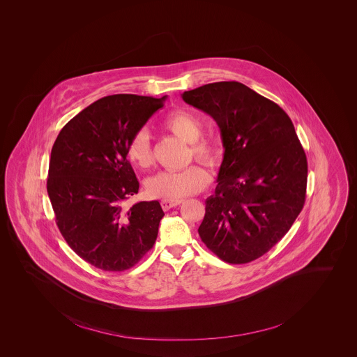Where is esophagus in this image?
<instances>
[{"label":"esophagus","instance_id":"obj_1","mask_svg":"<svg viewBox=\"0 0 357 357\" xmlns=\"http://www.w3.org/2000/svg\"><path fill=\"white\" fill-rule=\"evenodd\" d=\"M183 200H169V199H163L161 202V206H162L165 211H169L172 208H175L176 206H179Z\"/></svg>","mask_w":357,"mask_h":357}]
</instances>
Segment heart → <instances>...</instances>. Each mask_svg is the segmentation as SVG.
<instances>
[{
	"label": "heart",
	"mask_w": 357,
	"mask_h": 357,
	"mask_svg": "<svg viewBox=\"0 0 357 357\" xmlns=\"http://www.w3.org/2000/svg\"><path fill=\"white\" fill-rule=\"evenodd\" d=\"M163 127L188 142L196 160L209 166H216L221 161V149L215 141L202 136V121L190 111L179 109L170 114L163 120ZM127 157L140 169L151 166L153 153L148 130H140L132 136L127 146ZM209 181V174L204 167L192 165L183 170L153 175L146 182V190L154 197L178 200L204 190Z\"/></svg>",
	"instance_id": "heart-1"
}]
</instances>
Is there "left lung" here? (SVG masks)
<instances>
[{
  "label": "left lung",
  "mask_w": 357,
  "mask_h": 357,
  "mask_svg": "<svg viewBox=\"0 0 357 357\" xmlns=\"http://www.w3.org/2000/svg\"><path fill=\"white\" fill-rule=\"evenodd\" d=\"M220 128L224 160L199 236L220 259H258L284 237L305 203L307 162L292 120L250 87L222 81L182 94Z\"/></svg>",
  "instance_id": "1"
}]
</instances>
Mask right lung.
Wrapping results in <instances>:
<instances>
[{"label": "right lung", "mask_w": 357, "mask_h": 357, "mask_svg": "<svg viewBox=\"0 0 357 357\" xmlns=\"http://www.w3.org/2000/svg\"><path fill=\"white\" fill-rule=\"evenodd\" d=\"M166 97L115 94L69 120L54 141L47 191L56 224L78 257L103 271L128 270L153 248L165 216L139 192L127 146Z\"/></svg>", "instance_id": "right-lung-1"}]
</instances>
